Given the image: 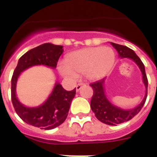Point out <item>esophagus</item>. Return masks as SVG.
Returning <instances> with one entry per match:
<instances>
[{"label": "esophagus", "mask_w": 157, "mask_h": 157, "mask_svg": "<svg viewBox=\"0 0 157 157\" xmlns=\"http://www.w3.org/2000/svg\"><path fill=\"white\" fill-rule=\"evenodd\" d=\"M84 85V84H83L82 82H80V83H78V84L77 86H76V91H79L80 90V89L82 88V86Z\"/></svg>", "instance_id": "34e87169"}]
</instances>
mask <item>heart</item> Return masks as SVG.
I'll return each mask as SVG.
<instances>
[{
    "label": "heart",
    "instance_id": "obj_1",
    "mask_svg": "<svg viewBox=\"0 0 157 157\" xmlns=\"http://www.w3.org/2000/svg\"><path fill=\"white\" fill-rule=\"evenodd\" d=\"M116 60L114 50L109 47H90L67 54L66 63L58 64L59 74L67 79H75L76 74H84L90 80L105 77Z\"/></svg>",
    "mask_w": 157,
    "mask_h": 157
}]
</instances>
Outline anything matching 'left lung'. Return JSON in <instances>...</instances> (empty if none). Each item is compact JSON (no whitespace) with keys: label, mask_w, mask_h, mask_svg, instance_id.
I'll use <instances>...</instances> for the list:
<instances>
[{"label":"left lung","mask_w":157,"mask_h":157,"mask_svg":"<svg viewBox=\"0 0 157 157\" xmlns=\"http://www.w3.org/2000/svg\"><path fill=\"white\" fill-rule=\"evenodd\" d=\"M119 53L120 58H129L138 65L142 75V81L145 87V94L143 100L135 108L129 110H124L120 107H117L109 101L106 97L105 91V78L100 81L91 83L90 86L94 90V95L90 101V107L95 116L98 120L102 123L111 126H116L117 124L129 121L134 116L138 114L142 109L147 98V89H148V79L145 74V66L141 59L137 56L134 50L124 45H118L116 43L110 42Z\"/></svg>","instance_id":"left-lung-1"}]
</instances>
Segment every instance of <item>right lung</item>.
Listing matches in <instances>:
<instances>
[{"label":"right lung","instance_id":"right-lung-1","mask_svg":"<svg viewBox=\"0 0 157 157\" xmlns=\"http://www.w3.org/2000/svg\"><path fill=\"white\" fill-rule=\"evenodd\" d=\"M63 52L62 45L45 43L32 48L19 58L12 78L11 94L16 113L27 124L40 129L51 130L59 127L67 119L71 101L75 96V89L67 91L56 82L46 101L37 107L25 106L16 97V84L22 72L37 65L56 68L58 59Z\"/></svg>","mask_w":157,"mask_h":157}]
</instances>
